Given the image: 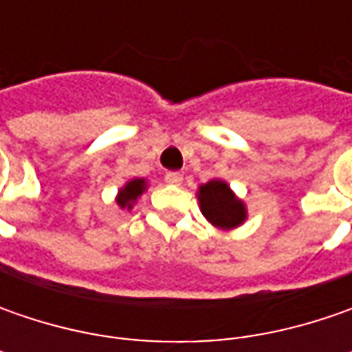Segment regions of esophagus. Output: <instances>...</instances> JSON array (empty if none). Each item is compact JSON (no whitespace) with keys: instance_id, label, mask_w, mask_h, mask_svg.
<instances>
[{"instance_id":"esophagus-1","label":"esophagus","mask_w":352,"mask_h":352,"mask_svg":"<svg viewBox=\"0 0 352 352\" xmlns=\"http://www.w3.org/2000/svg\"><path fill=\"white\" fill-rule=\"evenodd\" d=\"M164 180L172 186H180L182 184V174L180 172H166V176H164Z\"/></svg>"}]
</instances>
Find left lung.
<instances>
[{
  "mask_svg": "<svg viewBox=\"0 0 352 352\" xmlns=\"http://www.w3.org/2000/svg\"><path fill=\"white\" fill-rule=\"evenodd\" d=\"M199 210L204 217L217 229H235L247 219L245 204L233 194L229 184L223 180H210L197 190Z\"/></svg>",
  "mask_w": 352,
  "mask_h": 352,
  "instance_id": "8db88e82",
  "label": "left lung"
}]
</instances>
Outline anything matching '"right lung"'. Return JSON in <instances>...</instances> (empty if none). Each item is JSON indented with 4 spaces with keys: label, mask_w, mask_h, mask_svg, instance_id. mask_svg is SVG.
Returning <instances> with one entry per match:
<instances>
[{
    "label": "right lung",
    "mask_w": 352,
    "mask_h": 352,
    "mask_svg": "<svg viewBox=\"0 0 352 352\" xmlns=\"http://www.w3.org/2000/svg\"><path fill=\"white\" fill-rule=\"evenodd\" d=\"M144 190H146V180H142V178H133V180H129V182L119 190V196H117L119 208H121V210H131L133 204L137 201V197L141 196Z\"/></svg>",
    "instance_id": "1"
}]
</instances>
